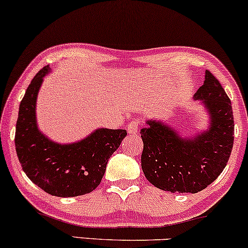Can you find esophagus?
Instances as JSON below:
<instances>
[{
  "label": "esophagus",
  "instance_id": "esophagus-1",
  "mask_svg": "<svg viewBox=\"0 0 248 248\" xmlns=\"http://www.w3.org/2000/svg\"><path fill=\"white\" fill-rule=\"evenodd\" d=\"M140 129V121L132 120L127 124V132L129 134H136Z\"/></svg>",
  "mask_w": 248,
  "mask_h": 248
}]
</instances>
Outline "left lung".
I'll return each instance as SVG.
<instances>
[{
    "instance_id": "8db88e82",
    "label": "left lung",
    "mask_w": 248,
    "mask_h": 248,
    "mask_svg": "<svg viewBox=\"0 0 248 248\" xmlns=\"http://www.w3.org/2000/svg\"><path fill=\"white\" fill-rule=\"evenodd\" d=\"M195 96L204 101L211 115V126L197 138L181 139L156 121H148L140 130L142 170L153 186L164 191H202L223 172L231 155L234 141L231 100L210 71Z\"/></svg>"
}]
</instances>
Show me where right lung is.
Wrapping results in <instances>:
<instances>
[{
    "label": "right lung",
    "instance_id": "add662e5",
    "mask_svg": "<svg viewBox=\"0 0 248 248\" xmlns=\"http://www.w3.org/2000/svg\"><path fill=\"white\" fill-rule=\"evenodd\" d=\"M44 66L33 77L19 105L15 146L22 169L32 183L57 197H76L92 192L100 184L108 158L120 147L124 129L95 130L78 143H55L37 128L36 99Z\"/></svg>",
    "mask_w": 248,
    "mask_h": 248
}]
</instances>
